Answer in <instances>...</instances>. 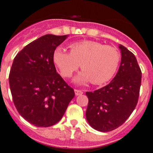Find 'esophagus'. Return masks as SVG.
<instances>
[{"mask_svg":"<svg viewBox=\"0 0 153 153\" xmlns=\"http://www.w3.org/2000/svg\"><path fill=\"white\" fill-rule=\"evenodd\" d=\"M75 96H80V95L83 94V91H82V90H78V89H75Z\"/></svg>","mask_w":153,"mask_h":153,"instance_id":"34e87169","label":"esophagus"}]
</instances>
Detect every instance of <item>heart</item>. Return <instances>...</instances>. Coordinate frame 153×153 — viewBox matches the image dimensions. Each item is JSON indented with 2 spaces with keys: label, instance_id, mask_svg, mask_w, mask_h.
I'll use <instances>...</instances> for the list:
<instances>
[{
  "label": "heart",
  "instance_id": "1",
  "mask_svg": "<svg viewBox=\"0 0 153 153\" xmlns=\"http://www.w3.org/2000/svg\"><path fill=\"white\" fill-rule=\"evenodd\" d=\"M69 48L70 52L58 47L53 55L54 63L62 76L71 77L80 65L83 72L75 79L80 84L90 81L94 84H102L116 73L120 54L115 47L84 40L74 42Z\"/></svg>",
  "mask_w": 153,
  "mask_h": 153
}]
</instances>
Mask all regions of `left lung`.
Instances as JSON below:
<instances>
[{"instance_id":"left-lung-1","label":"left lung","mask_w":153,"mask_h":153,"mask_svg":"<svg viewBox=\"0 0 153 153\" xmlns=\"http://www.w3.org/2000/svg\"><path fill=\"white\" fill-rule=\"evenodd\" d=\"M121 63L114 79L93 92L89 99L86 117L94 129L108 132L122 126L133 112L138 101L141 70L132 52L120 45Z\"/></svg>"}]
</instances>
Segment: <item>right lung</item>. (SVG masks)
<instances>
[{
	"instance_id": "add662e5",
	"label": "right lung",
	"mask_w": 153,
	"mask_h": 153,
	"mask_svg": "<svg viewBox=\"0 0 153 153\" xmlns=\"http://www.w3.org/2000/svg\"><path fill=\"white\" fill-rule=\"evenodd\" d=\"M67 35L47 34L19 51L9 81L18 112L37 127H49L63 117L75 92L56 71L53 55Z\"/></svg>"
}]
</instances>
